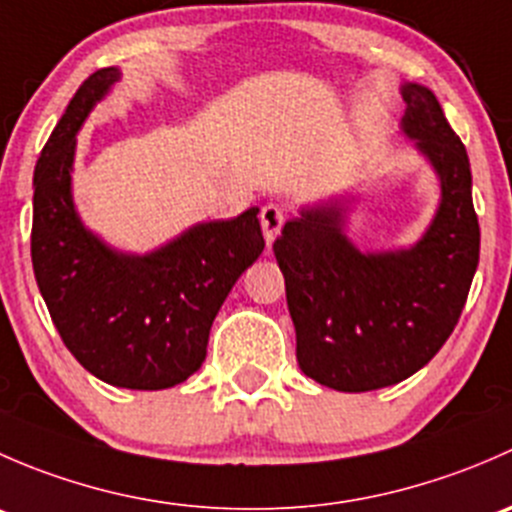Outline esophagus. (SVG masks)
<instances>
[{
    "label": "esophagus",
    "instance_id": "esophagus-1",
    "mask_svg": "<svg viewBox=\"0 0 512 512\" xmlns=\"http://www.w3.org/2000/svg\"><path fill=\"white\" fill-rule=\"evenodd\" d=\"M285 218H287V213L280 203H267L265 208H262L260 225H262V232H265L267 247H270L272 242H275V237L280 235L282 225H285Z\"/></svg>",
    "mask_w": 512,
    "mask_h": 512
}]
</instances>
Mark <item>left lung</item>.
Segmentation results:
<instances>
[{
    "instance_id": "obj_1",
    "label": "left lung",
    "mask_w": 512,
    "mask_h": 512,
    "mask_svg": "<svg viewBox=\"0 0 512 512\" xmlns=\"http://www.w3.org/2000/svg\"><path fill=\"white\" fill-rule=\"evenodd\" d=\"M401 128L431 160L441 203L409 250L359 252L344 235L342 205L302 210L277 237L299 369L337 391L399 384L451 337L478 267L480 227L466 146L436 96L404 84Z\"/></svg>"
}]
</instances>
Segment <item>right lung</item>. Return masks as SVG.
I'll list each match as a JSON object with an SVG mask.
<instances>
[{"mask_svg":"<svg viewBox=\"0 0 512 512\" xmlns=\"http://www.w3.org/2000/svg\"><path fill=\"white\" fill-rule=\"evenodd\" d=\"M121 71L79 86L34 170L32 265L66 349L111 386L170 389L203 366L215 314L262 255L260 210L200 223L151 255H123L89 232L71 200L76 133Z\"/></svg>","mask_w":512,"mask_h":512,"instance_id":"1","label":"right lung"}]
</instances>
